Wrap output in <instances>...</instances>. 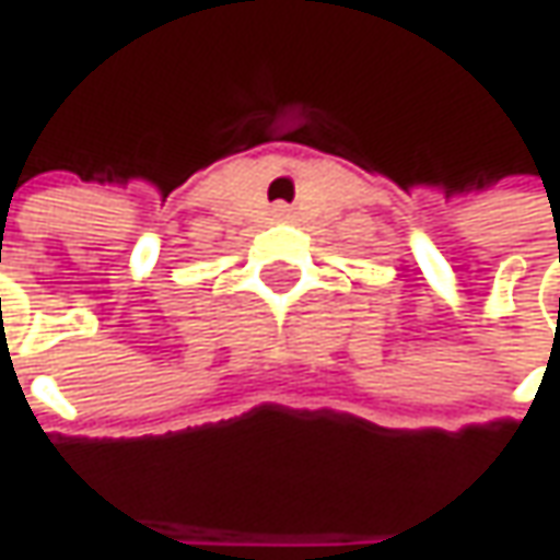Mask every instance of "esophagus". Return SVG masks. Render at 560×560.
<instances>
[{"mask_svg": "<svg viewBox=\"0 0 560 560\" xmlns=\"http://www.w3.org/2000/svg\"><path fill=\"white\" fill-rule=\"evenodd\" d=\"M273 211H280V214H283V211H290V208H287V205H273Z\"/></svg>", "mask_w": 560, "mask_h": 560, "instance_id": "34e87169", "label": "esophagus"}]
</instances>
